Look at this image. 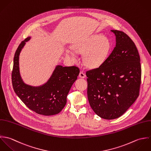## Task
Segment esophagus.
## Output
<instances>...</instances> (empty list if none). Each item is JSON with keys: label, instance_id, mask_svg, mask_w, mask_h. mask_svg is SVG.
<instances>
[{"label": "esophagus", "instance_id": "obj_1", "mask_svg": "<svg viewBox=\"0 0 151 151\" xmlns=\"http://www.w3.org/2000/svg\"><path fill=\"white\" fill-rule=\"evenodd\" d=\"M79 77L80 78H85V76H86V75H85V74L84 73V72H82V71H81L80 72V73H79Z\"/></svg>", "mask_w": 151, "mask_h": 151}]
</instances>
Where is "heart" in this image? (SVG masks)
Segmentation results:
<instances>
[{"mask_svg": "<svg viewBox=\"0 0 151 151\" xmlns=\"http://www.w3.org/2000/svg\"><path fill=\"white\" fill-rule=\"evenodd\" d=\"M72 48L78 54H83V60L86 66L97 68L107 59L110 50V43L107 38L96 34L75 42ZM65 54L72 60H77L76 53L73 51L66 50Z\"/></svg>", "mask_w": 151, "mask_h": 151, "instance_id": "1", "label": "heart"}]
</instances>
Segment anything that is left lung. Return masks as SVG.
Masks as SVG:
<instances>
[{"mask_svg": "<svg viewBox=\"0 0 151 151\" xmlns=\"http://www.w3.org/2000/svg\"><path fill=\"white\" fill-rule=\"evenodd\" d=\"M116 44L99 68L86 72L88 98L100 117L113 120L121 116L138 98L141 67L138 50L124 32L111 30Z\"/></svg>", "mask_w": 151, "mask_h": 151, "instance_id": "left-lung-1", "label": "left lung"}]
</instances>
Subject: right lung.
Here are the masks:
<instances>
[{
  "label": "right lung",
  "mask_w": 151,
  "mask_h": 151,
  "mask_svg": "<svg viewBox=\"0 0 151 151\" xmlns=\"http://www.w3.org/2000/svg\"><path fill=\"white\" fill-rule=\"evenodd\" d=\"M30 37L23 41L18 47L14 57L12 73L14 91L24 104L32 111L44 116L60 113L66 104L67 95L79 74L75 66L57 65L48 81L40 86L26 84L20 73L19 55Z\"/></svg>",
  "instance_id": "obj_1"
}]
</instances>
